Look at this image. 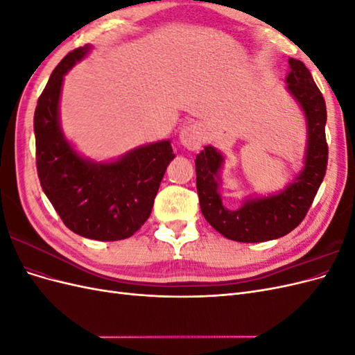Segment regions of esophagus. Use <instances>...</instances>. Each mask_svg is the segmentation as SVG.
I'll list each match as a JSON object with an SVG mask.
<instances>
[{"instance_id": "obj_1", "label": "esophagus", "mask_w": 355, "mask_h": 355, "mask_svg": "<svg viewBox=\"0 0 355 355\" xmlns=\"http://www.w3.org/2000/svg\"><path fill=\"white\" fill-rule=\"evenodd\" d=\"M180 145L189 149V151H197L202 144V132L198 124H188L182 128L179 133Z\"/></svg>"}]
</instances>
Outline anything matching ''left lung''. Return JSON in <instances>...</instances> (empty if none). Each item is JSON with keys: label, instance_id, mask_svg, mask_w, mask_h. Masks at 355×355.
<instances>
[{"label": "left lung", "instance_id": "left-lung-1", "mask_svg": "<svg viewBox=\"0 0 355 355\" xmlns=\"http://www.w3.org/2000/svg\"><path fill=\"white\" fill-rule=\"evenodd\" d=\"M287 90L302 108L306 118V153L304 168L275 196L249 198L237 210L223 206L219 194V171L223 155L211 145L196 158L197 191L202 216L223 237L240 243H262L280 239L304 220L324 179L327 168L326 102L313 75L300 60L288 59Z\"/></svg>", "mask_w": 355, "mask_h": 355}]
</instances>
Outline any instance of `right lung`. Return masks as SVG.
Here are the masks:
<instances>
[{"instance_id": "add662e5", "label": "right lung", "mask_w": 355, "mask_h": 355, "mask_svg": "<svg viewBox=\"0 0 355 355\" xmlns=\"http://www.w3.org/2000/svg\"><path fill=\"white\" fill-rule=\"evenodd\" d=\"M90 46L75 49L51 72L34 115L37 171L44 194L67 227L85 239L132 237L151 214L170 161V141L132 149L110 163L83 158L63 136L59 99L65 73Z\"/></svg>"}]
</instances>
